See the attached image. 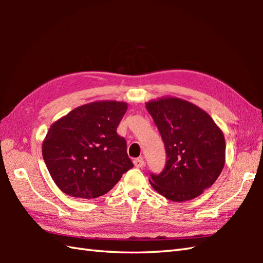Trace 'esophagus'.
Masks as SVG:
<instances>
[{
    "instance_id": "obj_1",
    "label": "esophagus",
    "mask_w": 263,
    "mask_h": 263,
    "mask_svg": "<svg viewBox=\"0 0 263 263\" xmlns=\"http://www.w3.org/2000/svg\"><path fill=\"white\" fill-rule=\"evenodd\" d=\"M133 164H135L136 167H138V168H141V167L144 166V160L142 158H136L135 160H133Z\"/></svg>"
}]
</instances>
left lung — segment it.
Returning a JSON list of instances; mask_svg holds the SVG:
<instances>
[{
    "instance_id": "1",
    "label": "left lung",
    "mask_w": 263,
    "mask_h": 263,
    "mask_svg": "<svg viewBox=\"0 0 263 263\" xmlns=\"http://www.w3.org/2000/svg\"><path fill=\"white\" fill-rule=\"evenodd\" d=\"M146 107L167 156L163 172L150 173V184L176 202L199 197L224 168L226 144L221 130L204 110L186 100L161 98Z\"/></svg>"
}]
</instances>
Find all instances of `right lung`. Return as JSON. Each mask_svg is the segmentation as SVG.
<instances>
[{"mask_svg":"<svg viewBox=\"0 0 263 263\" xmlns=\"http://www.w3.org/2000/svg\"><path fill=\"white\" fill-rule=\"evenodd\" d=\"M127 109L121 102H95L71 110L49 127L43 158L53 181L74 198L95 199L133 167L116 128Z\"/></svg>","mask_w":263,"mask_h":263,"instance_id":"obj_1","label":"right lung"}]
</instances>
